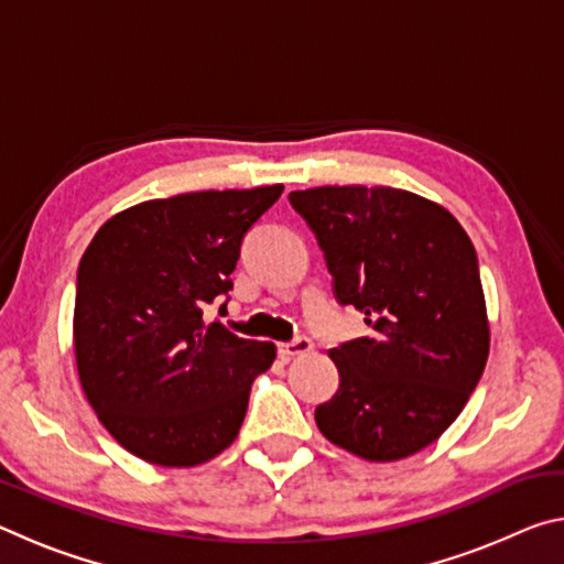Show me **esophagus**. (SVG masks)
<instances>
[{"label":"esophagus","instance_id":"1","mask_svg":"<svg viewBox=\"0 0 564 564\" xmlns=\"http://www.w3.org/2000/svg\"><path fill=\"white\" fill-rule=\"evenodd\" d=\"M311 350H313V340H308V338H295L291 343H281L279 346L281 358H285V360H291L295 356H305V352H311Z\"/></svg>","mask_w":564,"mask_h":564}]
</instances>
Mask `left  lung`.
Instances as JSON below:
<instances>
[{
    "label": "left lung",
    "instance_id": "1",
    "mask_svg": "<svg viewBox=\"0 0 564 564\" xmlns=\"http://www.w3.org/2000/svg\"><path fill=\"white\" fill-rule=\"evenodd\" d=\"M289 198L318 238L338 301L373 328L328 350L340 386L316 408L318 431L370 463L420 453L455 423L488 362L470 236L403 188L318 186Z\"/></svg>",
    "mask_w": 564,
    "mask_h": 564
}]
</instances>
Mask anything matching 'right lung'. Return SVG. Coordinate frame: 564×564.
<instances>
[{"mask_svg": "<svg viewBox=\"0 0 564 564\" xmlns=\"http://www.w3.org/2000/svg\"><path fill=\"white\" fill-rule=\"evenodd\" d=\"M281 194L273 184L151 198L113 214L84 251L76 373L101 425L141 460L194 467L236 441L275 346L206 323L204 308L231 289L246 231Z\"/></svg>", "mask_w": 564, "mask_h": 564, "instance_id": "right-lung-1", "label": "right lung"}]
</instances>
